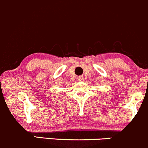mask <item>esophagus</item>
<instances>
[{
    "mask_svg": "<svg viewBox=\"0 0 148 148\" xmlns=\"http://www.w3.org/2000/svg\"><path fill=\"white\" fill-rule=\"evenodd\" d=\"M78 80H79V81H84V76H79V77H78Z\"/></svg>",
    "mask_w": 148,
    "mask_h": 148,
    "instance_id": "obj_1",
    "label": "esophagus"
}]
</instances>
